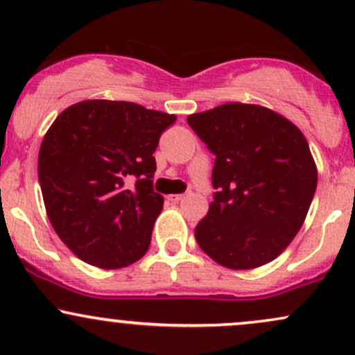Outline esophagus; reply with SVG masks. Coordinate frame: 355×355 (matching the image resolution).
I'll list each match as a JSON object with an SVG mask.
<instances>
[{"label":"esophagus","instance_id":"1","mask_svg":"<svg viewBox=\"0 0 355 355\" xmlns=\"http://www.w3.org/2000/svg\"><path fill=\"white\" fill-rule=\"evenodd\" d=\"M183 198H185V195H183V193L168 195V200H172V202H180V200H183Z\"/></svg>","mask_w":355,"mask_h":355}]
</instances>
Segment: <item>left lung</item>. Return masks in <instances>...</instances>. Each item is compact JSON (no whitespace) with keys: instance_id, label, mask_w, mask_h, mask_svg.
<instances>
[{"instance_id":"8db88e82","label":"left lung","mask_w":355,"mask_h":355,"mask_svg":"<svg viewBox=\"0 0 355 355\" xmlns=\"http://www.w3.org/2000/svg\"><path fill=\"white\" fill-rule=\"evenodd\" d=\"M215 155L214 202L195 239L211 260L250 270L277 259L304 225L317 166L291 120L250 103H225L187 118Z\"/></svg>"}]
</instances>
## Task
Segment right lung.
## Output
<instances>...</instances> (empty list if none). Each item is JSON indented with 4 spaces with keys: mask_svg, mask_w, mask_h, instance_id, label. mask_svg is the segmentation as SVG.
Wrapping results in <instances>:
<instances>
[{
    "mask_svg": "<svg viewBox=\"0 0 355 355\" xmlns=\"http://www.w3.org/2000/svg\"><path fill=\"white\" fill-rule=\"evenodd\" d=\"M170 113L130 101L85 100L64 108L38 155L43 202L61 242L107 270L146 254L164 197L153 191V152L175 123ZM137 178L132 191L124 182Z\"/></svg>",
    "mask_w": 355,
    "mask_h": 355,
    "instance_id": "1",
    "label": "right lung"
}]
</instances>
